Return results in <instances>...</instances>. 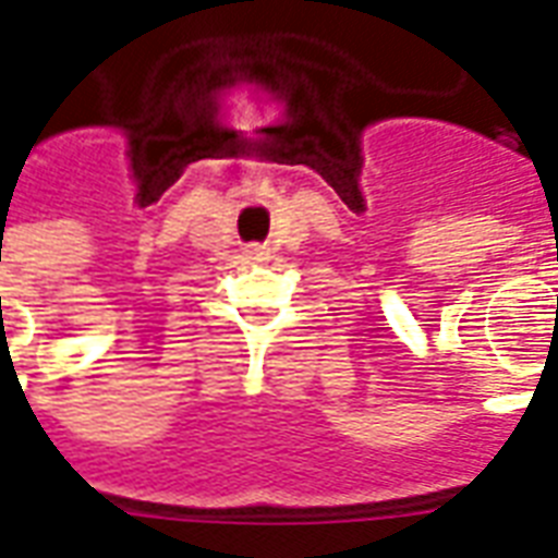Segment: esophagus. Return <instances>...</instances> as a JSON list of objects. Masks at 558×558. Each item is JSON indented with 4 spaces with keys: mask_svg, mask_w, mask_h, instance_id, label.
Segmentation results:
<instances>
[{
    "mask_svg": "<svg viewBox=\"0 0 558 558\" xmlns=\"http://www.w3.org/2000/svg\"><path fill=\"white\" fill-rule=\"evenodd\" d=\"M247 254H251V257H263V247L251 245V247H247Z\"/></svg>",
    "mask_w": 558,
    "mask_h": 558,
    "instance_id": "esophagus-1",
    "label": "esophagus"
}]
</instances>
